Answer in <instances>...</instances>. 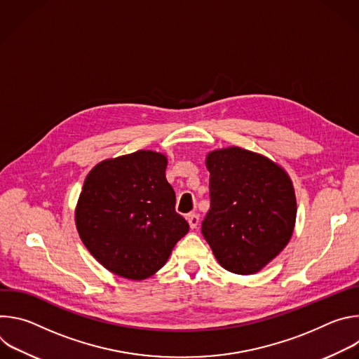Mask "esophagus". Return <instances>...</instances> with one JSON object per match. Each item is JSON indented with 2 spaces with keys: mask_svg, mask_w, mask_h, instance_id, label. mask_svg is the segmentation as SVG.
I'll return each mask as SVG.
<instances>
[{
  "mask_svg": "<svg viewBox=\"0 0 359 359\" xmlns=\"http://www.w3.org/2000/svg\"><path fill=\"white\" fill-rule=\"evenodd\" d=\"M186 219H187V222H189L190 229H196V227H197V224H198V216H197V215H194V213H189Z\"/></svg>",
  "mask_w": 359,
  "mask_h": 359,
  "instance_id": "1",
  "label": "esophagus"
}]
</instances>
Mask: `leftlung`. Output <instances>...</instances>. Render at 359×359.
Segmentation results:
<instances>
[{"instance_id": "left-lung-1", "label": "left lung", "mask_w": 359, "mask_h": 359, "mask_svg": "<svg viewBox=\"0 0 359 359\" xmlns=\"http://www.w3.org/2000/svg\"><path fill=\"white\" fill-rule=\"evenodd\" d=\"M210 209L201 233L217 262L236 274L267 266L291 238L297 203L288 175L241 147L208 155Z\"/></svg>"}]
</instances>
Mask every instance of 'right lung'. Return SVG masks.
<instances>
[{
    "mask_svg": "<svg viewBox=\"0 0 359 359\" xmlns=\"http://www.w3.org/2000/svg\"><path fill=\"white\" fill-rule=\"evenodd\" d=\"M162 153L139 150L95 166L75 212L76 229L93 257L116 276L143 280L165 266L189 231L175 210Z\"/></svg>",
    "mask_w": 359,
    "mask_h": 359,
    "instance_id": "obj_1",
    "label": "right lung"
}]
</instances>
